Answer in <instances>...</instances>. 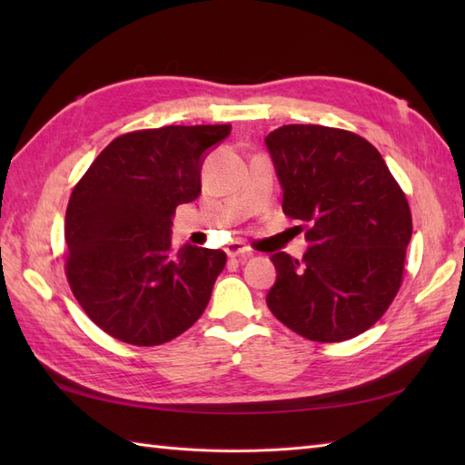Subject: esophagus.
<instances>
[{
	"label": "esophagus",
	"instance_id": "esophagus-1",
	"mask_svg": "<svg viewBox=\"0 0 465 465\" xmlns=\"http://www.w3.org/2000/svg\"><path fill=\"white\" fill-rule=\"evenodd\" d=\"M225 253L230 258H240V255H252V250L243 242H232L225 245Z\"/></svg>",
	"mask_w": 465,
	"mask_h": 465
}]
</instances>
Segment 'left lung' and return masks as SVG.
I'll list each match as a JSON object with an SVG mask.
<instances>
[{"label":"left lung","instance_id":"obj_1","mask_svg":"<svg viewBox=\"0 0 465 465\" xmlns=\"http://www.w3.org/2000/svg\"><path fill=\"white\" fill-rule=\"evenodd\" d=\"M283 213L308 225L298 262L273 253L268 308L312 341H345L388 312L403 280L411 212L383 157L361 135L282 125L265 137Z\"/></svg>","mask_w":465,"mask_h":465}]
</instances>
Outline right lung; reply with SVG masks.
<instances>
[{
    "mask_svg": "<svg viewBox=\"0 0 465 465\" xmlns=\"http://www.w3.org/2000/svg\"><path fill=\"white\" fill-rule=\"evenodd\" d=\"M232 132L165 125L105 147L75 183L65 212V275L97 328L132 345H160L200 320L227 255L172 250V217L202 192V163Z\"/></svg>",
    "mask_w": 465,
    "mask_h": 465,
    "instance_id": "obj_1",
    "label": "right lung"
}]
</instances>
